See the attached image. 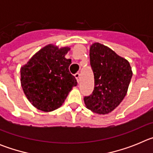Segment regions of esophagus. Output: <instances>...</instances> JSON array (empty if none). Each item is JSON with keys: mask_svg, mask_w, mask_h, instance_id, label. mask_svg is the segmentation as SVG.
I'll use <instances>...</instances> for the list:
<instances>
[{"mask_svg": "<svg viewBox=\"0 0 153 153\" xmlns=\"http://www.w3.org/2000/svg\"><path fill=\"white\" fill-rule=\"evenodd\" d=\"M75 77L76 79V80H77V83H79V82H80V74H79V73H76V74H75Z\"/></svg>", "mask_w": 153, "mask_h": 153, "instance_id": "obj_1", "label": "esophagus"}]
</instances>
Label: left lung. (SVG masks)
<instances>
[{
	"mask_svg": "<svg viewBox=\"0 0 153 153\" xmlns=\"http://www.w3.org/2000/svg\"><path fill=\"white\" fill-rule=\"evenodd\" d=\"M90 65L94 89L84 97L86 108L98 114H107L120 105L127 93L132 76L130 64L110 48L99 43L90 47Z\"/></svg>",
	"mask_w": 153,
	"mask_h": 153,
	"instance_id": "8db88e82",
	"label": "left lung"
}]
</instances>
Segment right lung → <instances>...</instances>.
Masks as SVG:
<instances>
[{
	"label": "right lung",
	"mask_w": 153,
	"mask_h": 153,
	"mask_svg": "<svg viewBox=\"0 0 153 153\" xmlns=\"http://www.w3.org/2000/svg\"><path fill=\"white\" fill-rule=\"evenodd\" d=\"M69 47L59 49L47 45L21 67V86L27 98L36 109L53 111L60 107L73 86L77 85L70 73L71 60L65 58Z\"/></svg>",
	"instance_id": "right-lung-1"
}]
</instances>
